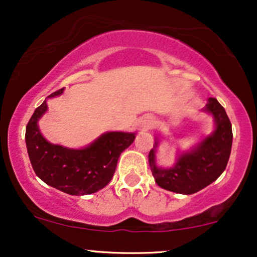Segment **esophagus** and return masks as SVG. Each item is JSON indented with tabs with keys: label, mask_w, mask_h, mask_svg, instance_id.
<instances>
[{
	"label": "esophagus",
	"mask_w": 257,
	"mask_h": 257,
	"mask_svg": "<svg viewBox=\"0 0 257 257\" xmlns=\"http://www.w3.org/2000/svg\"><path fill=\"white\" fill-rule=\"evenodd\" d=\"M151 125H152V119H151V118H147V119H145V120H144L143 124H141V126H143L144 131H146V129L151 128Z\"/></svg>",
	"instance_id": "1"
}]
</instances>
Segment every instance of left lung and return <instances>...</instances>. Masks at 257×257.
I'll list each match as a JSON object with an SVG mask.
<instances>
[{
    "label": "left lung",
    "mask_w": 257,
    "mask_h": 257,
    "mask_svg": "<svg viewBox=\"0 0 257 257\" xmlns=\"http://www.w3.org/2000/svg\"><path fill=\"white\" fill-rule=\"evenodd\" d=\"M204 111L213 114L215 129L191 151L182 152L172 168L156 166L155 149L149 153V163L156 184L164 190L192 194L214 182L228 163L232 149V125L225 108L215 98H209Z\"/></svg>",
    "instance_id": "left-lung-1"
}]
</instances>
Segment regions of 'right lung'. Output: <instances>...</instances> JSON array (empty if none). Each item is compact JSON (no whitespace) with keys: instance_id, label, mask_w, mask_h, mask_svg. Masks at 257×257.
I'll list each match as a JSON object with an SVG mask.
<instances>
[{"instance_id":"1","label":"right lung","mask_w":257,"mask_h":257,"mask_svg":"<svg viewBox=\"0 0 257 257\" xmlns=\"http://www.w3.org/2000/svg\"><path fill=\"white\" fill-rule=\"evenodd\" d=\"M63 91L64 88L48 98ZM47 108L44 100L26 125V147L36 175L47 185L71 196L98 192L111 181L120 153L132 145L135 133H105L89 146L78 150L54 145L43 138L37 124Z\"/></svg>"}]
</instances>
